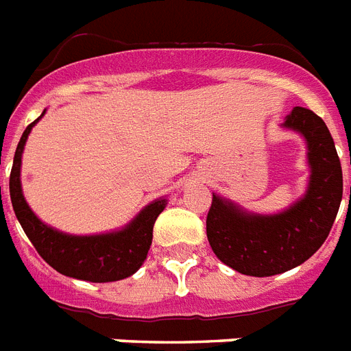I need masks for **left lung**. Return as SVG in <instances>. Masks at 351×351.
<instances>
[{"label":"left lung","instance_id":"obj_1","mask_svg":"<svg viewBox=\"0 0 351 351\" xmlns=\"http://www.w3.org/2000/svg\"><path fill=\"white\" fill-rule=\"evenodd\" d=\"M281 128L301 135L306 144L310 175L304 195L279 213L259 215L213 193L207 215V240L216 258L254 278L281 274L314 256L343 200V169L323 119L295 106Z\"/></svg>","mask_w":351,"mask_h":351}]
</instances>
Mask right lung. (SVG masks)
I'll list each match as a JSON object with an SVG mask.
<instances>
[{
  "instance_id": "1",
  "label": "right lung",
  "mask_w": 351,
  "mask_h": 351,
  "mask_svg": "<svg viewBox=\"0 0 351 351\" xmlns=\"http://www.w3.org/2000/svg\"><path fill=\"white\" fill-rule=\"evenodd\" d=\"M45 113L47 110L23 131L21 141L16 147L8 184L16 218L41 258L62 276L92 283H110L130 278L141 269L144 259L147 258V250L153 240V225L158 215L166 209L167 198H156L147 204L130 223L101 234H68L45 223L30 209L21 187V156L25 144L32 128L41 121Z\"/></svg>"
}]
</instances>
